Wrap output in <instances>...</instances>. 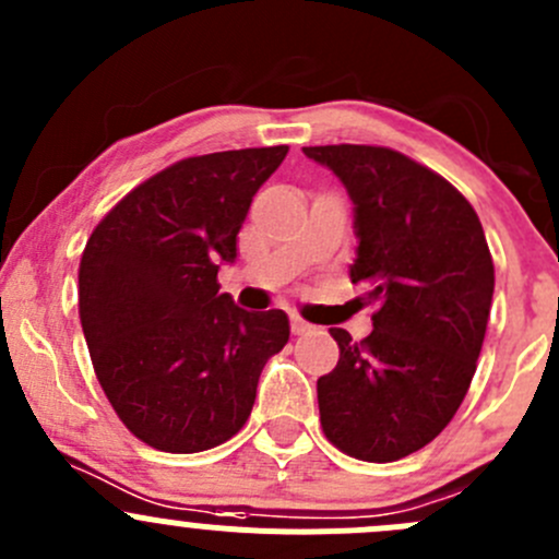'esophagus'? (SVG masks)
<instances>
[{
	"mask_svg": "<svg viewBox=\"0 0 559 559\" xmlns=\"http://www.w3.org/2000/svg\"><path fill=\"white\" fill-rule=\"evenodd\" d=\"M313 326L308 324L306 319H300V316L297 313H292V332H295V335H306V332H311Z\"/></svg>",
	"mask_w": 559,
	"mask_h": 559,
	"instance_id": "obj_1",
	"label": "esophagus"
}]
</instances>
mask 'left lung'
Returning <instances> with one entry per match:
<instances>
[{
	"label": "left lung",
	"instance_id": "left-lung-1",
	"mask_svg": "<svg viewBox=\"0 0 559 559\" xmlns=\"http://www.w3.org/2000/svg\"><path fill=\"white\" fill-rule=\"evenodd\" d=\"M354 202L352 281L376 302L373 332L330 335L341 359L316 381L324 436L365 462L432 441L465 400L481 354L495 264L471 202L419 162L381 145H311Z\"/></svg>",
	"mask_w": 559,
	"mask_h": 559
}]
</instances>
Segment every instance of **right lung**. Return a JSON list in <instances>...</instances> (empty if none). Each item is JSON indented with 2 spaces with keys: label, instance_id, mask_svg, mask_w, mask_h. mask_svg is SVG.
<instances>
[{
  "label": "right lung",
  "instance_id": "right-lung-1",
  "mask_svg": "<svg viewBox=\"0 0 559 559\" xmlns=\"http://www.w3.org/2000/svg\"><path fill=\"white\" fill-rule=\"evenodd\" d=\"M289 145L189 156L129 191L78 270L94 373L118 419L159 452L194 454L246 425L264 362L289 341L284 311L218 292L259 186Z\"/></svg>",
  "mask_w": 559,
  "mask_h": 559
}]
</instances>
